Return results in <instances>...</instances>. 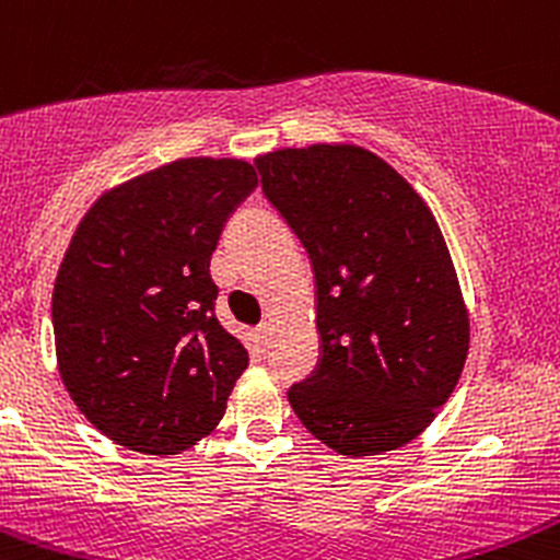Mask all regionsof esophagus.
I'll list each match as a JSON object with an SVG mask.
<instances>
[{"label": "esophagus", "mask_w": 560, "mask_h": 560, "mask_svg": "<svg viewBox=\"0 0 560 560\" xmlns=\"http://www.w3.org/2000/svg\"><path fill=\"white\" fill-rule=\"evenodd\" d=\"M255 331H257V337H260V342H266L268 335H270V322H262Z\"/></svg>", "instance_id": "1"}]
</instances>
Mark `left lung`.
<instances>
[{
	"label": "left lung",
	"mask_w": 560,
	"mask_h": 560,
	"mask_svg": "<svg viewBox=\"0 0 560 560\" xmlns=\"http://www.w3.org/2000/svg\"><path fill=\"white\" fill-rule=\"evenodd\" d=\"M308 249L322 364L290 390L313 439L346 457L409 444L450 401L470 316L428 201L377 153L313 143L255 159Z\"/></svg>",
	"instance_id": "1"
}]
</instances>
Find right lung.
<instances>
[{
    "label": "right lung",
    "mask_w": 560,
    "mask_h": 560,
    "mask_svg": "<svg viewBox=\"0 0 560 560\" xmlns=\"http://www.w3.org/2000/svg\"><path fill=\"white\" fill-rule=\"evenodd\" d=\"M255 186L244 159H177L79 220L55 276V355L71 401L114 444L180 454L223 420L249 355L214 316L210 257Z\"/></svg>",
    "instance_id": "obj_1"
}]
</instances>
